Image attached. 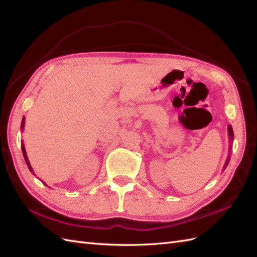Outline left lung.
Instances as JSON below:
<instances>
[{"label": "left lung", "mask_w": 257, "mask_h": 257, "mask_svg": "<svg viewBox=\"0 0 257 257\" xmlns=\"http://www.w3.org/2000/svg\"><path fill=\"white\" fill-rule=\"evenodd\" d=\"M227 131H228V139H229V149H228L229 154L227 155L226 161H225V164H224V166H223V170H225V168L227 167L228 163H229V160H230V151H231V144H232V141H234V131H232L231 125H228V126H227Z\"/></svg>", "instance_id": "1"}]
</instances>
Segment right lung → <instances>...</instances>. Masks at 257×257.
Wrapping results in <instances>:
<instances>
[{"label": "right lung", "instance_id": "obj_1", "mask_svg": "<svg viewBox=\"0 0 257 257\" xmlns=\"http://www.w3.org/2000/svg\"><path fill=\"white\" fill-rule=\"evenodd\" d=\"M26 116H23L22 118V121H21V130L23 131V128H25V123H26ZM21 149H22V153H23V158H25V161H26V163H27V165H28V167H29V169H30V172L32 173L33 175H35L34 174V172H33V168H32V166H31V164H30V162H29V159H28V155H27V152H26V148H25V144H23V142H21ZM42 181V180H41ZM45 185H46V183L44 182V181H42ZM47 186V185H46Z\"/></svg>", "mask_w": 257, "mask_h": 257}]
</instances>
